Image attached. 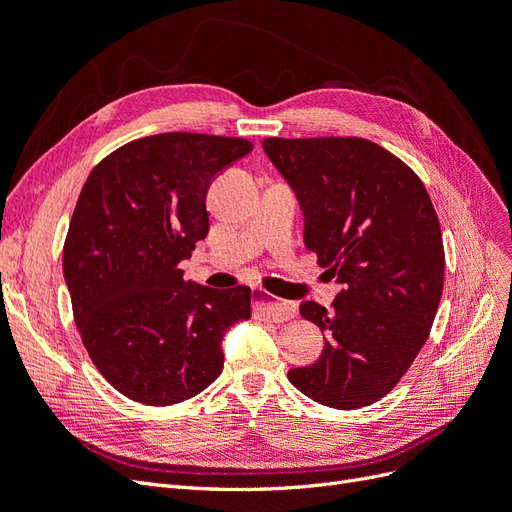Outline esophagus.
<instances>
[{
    "label": "esophagus",
    "mask_w": 512,
    "mask_h": 512,
    "mask_svg": "<svg viewBox=\"0 0 512 512\" xmlns=\"http://www.w3.org/2000/svg\"><path fill=\"white\" fill-rule=\"evenodd\" d=\"M254 316L273 320V322H286V320L297 316V305L290 301L273 299L267 290L256 288L254 290Z\"/></svg>",
    "instance_id": "34e87169"
}]
</instances>
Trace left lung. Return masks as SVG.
Returning a JSON list of instances; mask_svg holds the SVG:
<instances>
[{"mask_svg": "<svg viewBox=\"0 0 512 512\" xmlns=\"http://www.w3.org/2000/svg\"><path fill=\"white\" fill-rule=\"evenodd\" d=\"M305 215V245L342 290L301 316L327 333L318 361L288 371L309 399L374 404L425 346L444 286L438 213L414 170L359 136L265 138Z\"/></svg>", "mask_w": 512, "mask_h": 512, "instance_id": "1", "label": "left lung"}]
</instances>
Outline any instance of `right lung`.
Wrapping results in <instances>:
<instances>
[{"mask_svg":"<svg viewBox=\"0 0 512 512\" xmlns=\"http://www.w3.org/2000/svg\"><path fill=\"white\" fill-rule=\"evenodd\" d=\"M245 138L166 132L136 138L91 170L64 243L76 329L108 384L173 406L222 374L224 333L252 316V290L183 280L209 232L213 179L247 156Z\"/></svg>","mask_w":512,"mask_h":512,"instance_id":"obj_1","label":"right lung"}]
</instances>
